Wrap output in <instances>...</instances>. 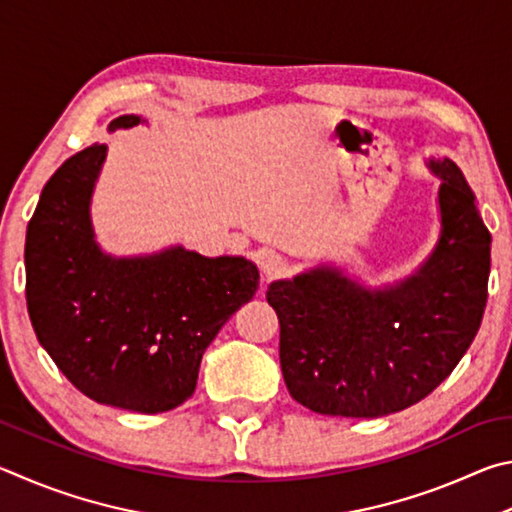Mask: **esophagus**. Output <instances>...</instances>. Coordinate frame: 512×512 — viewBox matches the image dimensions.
<instances>
[{
    "label": "esophagus",
    "mask_w": 512,
    "mask_h": 512,
    "mask_svg": "<svg viewBox=\"0 0 512 512\" xmlns=\"http://www.w3.org/2000/svg\"><path fill=\"white\" fill-rule=\"evenodd\" d=\"M258 267H261L263 281H272L285 272V261L281 254H276V251H263V254L258 256Z\"/></svg>",
    "instance_id": "34e87169"
}]
</instances>
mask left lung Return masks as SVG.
<instances>
[{
  "label": "left lung",
  "mask_w": 512,
  "mask_h": 512,
  "mask_svg": "<svg viewBox=\"0 0 512 512\" xmlns=\"http://www.w3.org/2000/svg\"><path fill=\"white\" fill-rule=\"evenodd\" d=\"M441 179V231L405 279L380 288L321 263L272 281L281 371L315 414L380 418L429 396L477 337L488 301L490 231L452 159H427Z\"/></svg>",
  "instance_id": "8db88e82"
}]
</instances>
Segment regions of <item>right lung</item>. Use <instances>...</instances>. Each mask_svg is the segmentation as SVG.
<instances>
[{
	"label": "right lung",
	"mask_w": 512,
	"mask_h": 512,
	"mask_svg": "<svg viewBox=\"0 0 512 512\" xmlns=\"http://www.w3.org/2000/svg\"><path fill=\"white\" fill-rule=\"evenodd\" d=\"M146 123L125 114L107 130ZM107 157L94 143L42 188L26 227V308L38 342L65 378L101 405L159 414L193 396L202 355L254 299L258 267L182 245L112 256L92 224V195Z\"/></svg>",
	"instance_id": "1"
}]
</instances>
